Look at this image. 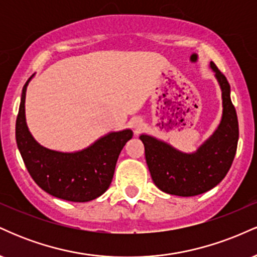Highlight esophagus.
<instances>
[{
	"instance_id": "esophagus-1",
	"label": "esophagus",
	"mask_w": 257,
	"mask_h": 257,
	"mask_svg": "<svg viewBox=\"0 0 257 257\" xmlns=\"http://www.w3.org/2000/svg\"><path fill=\"white\" fill-rule=\"evenodd\" d=\"M131 125H132L133 129H135V131H138V129H140L141 125H143V119H140V118H134V119H132Z\"/></svg>"
}]
</instances>
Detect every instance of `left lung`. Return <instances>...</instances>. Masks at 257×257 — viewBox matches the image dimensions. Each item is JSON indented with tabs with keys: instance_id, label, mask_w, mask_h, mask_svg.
I'll list each match as a JSON object with an SVG mask.
<instances>
[{
	"instance_id": "8db88e82",
	"label": "left lung",
	"mask_w": 257,
	"mask_h": 257,
	"mask_svg": "<svg viewBox=\"0 0 257 257\" xmlns=\"http://www.w3.org/2000/svg\"><path fill=\"white\" fill-rule=\"evenodd\" d=\"M222 90L223 113L219 128L194 153H182L157 139L141 135L151 178L161 191L192 197L211 190L228 173L237 151L239 128L237 112L229 96V83L210 63Z\"/></svg>"
}]
</instances>
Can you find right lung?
Listing matches in <instances>:
<instances>
[{
  "instance_id": "add662e5",
  "label": "right lung",
  "mask_w": 257,
  "mask_h": 257,
  "mask_svg": "<svg viewBox=\"0 0 257 257\" xmlns=\"http://www.w3.org/2000/svg\"><path fill=\"white\" fill-rule=\"evenodd\" d=\"M31 77L23 87L16 123L17 145L26 169L43 191L57 198L78 203L98 198L110 187L117 159L133 132L110 133L88 149L73 153L41 146L25 122L26 87Z\"/></svg>"
}]
</instances>
